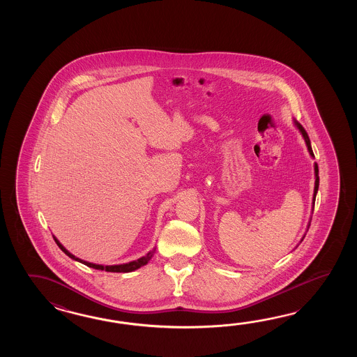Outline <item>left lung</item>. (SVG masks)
Returning a JSON list of instances; mask_svg holds the SVG:
<instances>
[{"label": "left lung", "mask_w": 357, "mask_h": 357, "mask_svg": "<svg viewBox=\"0 0 357 357\" xmlns=\"http://www.w3.org/2000/svg\"><path fill=\"white\" fill-rule=\"evenodd\" d=\"M292 122H294L295 128H296V129L298 130V132L301 134V137H303V140H305V144H306V146H307V152H309V154H310L311 158H314V153H312V149H311L310 139H309V135H307L306 130L303 129V125H301L300 122L296 121L295 119L292 120ZM314 175H315V185H314V194H312V202H311V204H312V206H311V213H312V211H314V204H315V197H317V194H318L319 189V168L318 165H317V163H314ZM310 222L311 218L310 220H309V223H307V227H306V232H307V229H309V227H310ZM303 237H305V235L303 236L301 241H303ZM301 241H300V243H301Z\"/></svg>", "instance_id": "left-lung-1"}]
</instances>
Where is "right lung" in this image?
Masks as SVG:
<instances>
[{
	"label": "right lung",
	"instance_id": "right-lung-1",
	"mask_svg": "<svg viewBox=\"0 0 357 357\" xmlns=\"http://www.w3.org/2000/svg\"><path fill=\"white\" fill-rule=\"evenodd\" d=\"M54 238L56 243L59 245V248H60L61 250L63 251V252L68 255V258H71L73 260H76V261L82 263L84 266H89V268H94V269H98V271H106V272H114V273H130V272H134V271H137L139 268L146 266V264L149 263V260L153 258L154 252H155V246H154L152 250L148 251V252L145 254L144 257L137 259V260H132V261H129V263H123V264L103 266V264L89 263V261H86V260L77 258V257H75L74 254H71V252H70V251H68V249H66V248H65V246H63V245H62V243L56 238V236H54Z\"/></svg>",
	"mask_w": 357,
	"mask_h": 357
}]
</instances>
